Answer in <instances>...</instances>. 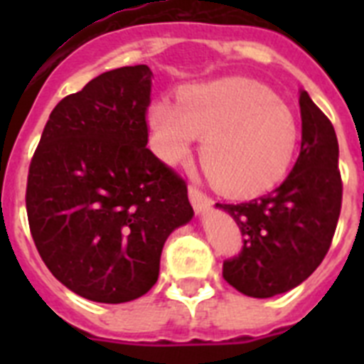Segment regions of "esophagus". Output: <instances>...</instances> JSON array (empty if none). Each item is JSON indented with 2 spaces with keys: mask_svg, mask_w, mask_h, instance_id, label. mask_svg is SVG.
Here are the masks:
<instances>
[{
  "mask_svg": "<svg viewBox=\"0 0 364 364\" xmlns=\"http://www.w3.org/2000/svg\"><path fill=\"white\" fill-rule=\"evenodd\" d=\"M189 200H191L193 208L197 210V213H204L213 205V198L208 197L197 186H189Z\"/></svg>",
  "mask_w": 364,
  "mask_h": 364,
  "instance_id": "obj_1",
  "label": "esophagus"
}]
</instances>
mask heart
Segmentation results:
<instances>
[{"mask_svg":"<svg viewBox=\"0 0 364 364\" xmlns=\"http://www.w3.org/2000/svg\"><path fill=\"white\" fill-rule=\"evenodd\" d=\"M147 124L154 149L167 162H184L205 136V175L231 197H255L279 184L299 142L291 109L268 87L246 78L188 85L178 102L154 100Z\"/></svg>","mask_w":364,"mask_h":364,"instance_id":"1","label":"heart"}]
</instances>
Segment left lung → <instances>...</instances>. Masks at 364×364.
I'll use <instances>...</instances> for the list:
<instances>
[{
    "instance_id": "8db88e82",
    "label": "left lung",
    "mask_w": 364,
    "mask_h": 364,
    "mask_svg": "<svg viewBox=\"0 0 364 364\" xmlns=\"http://www.w3.org/2000/svg\"><path fill=\"white\" fill-rule=\"evenodd\" d=\"M301 153L294 169L268 195L240 204H217L240 228L244 246L224 260L222 277L247 297L268 299L306 281L330 250L343 200L339 144L332 122L299 96Z\"/></svg>"
}]
</instances>
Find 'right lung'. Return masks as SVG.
<instances>
[{"label": "right lung", "instance_id": "right-lung-1", "mask_svg": "<svg viewBox=\"0 0 364 364\" xmlns=\"http://www.w3.org/2000/svg\"><path fill=\"white\" fill-rule=\"evenodd\" d=\"M147 65L100 74L53 109L27 178L31 235L54 277L95 302L142 297L164 242L191 220L188 186L147 149Z\"/></svg>", "mask_w": 364, "mask_h": 364}]
</instances>
